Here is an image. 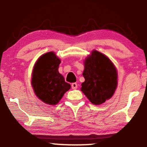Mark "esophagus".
<instances>
[{"instance_id": "obj_1", "label": "esophagus", "mask_w": 147, "mask_h": 147, "mask_svg": "<svg viewBox=\"0 0 147 147\" xmlns=\"http://www.w3.org/2000/svg\"><path fill=\"white\" fill-rule=\"evenodd\" d=\"M72 88L73 90H75V89L77 88V83H72Z\"/></svg>"}]
</instances>
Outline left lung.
Here are the masks:
<instances>
[{
    "label": "left lung",
    "mask_w": 147,
    "mask_h": 147,
    "mask_svg": "<svg viewBox=\"0 0 147 147\" xmlns=\"http://www.w3.org/2000/svg\"><path fill=\"white\" fill-rule=\"evenodd\" d=\"M85 82L81 90L92 104L99 105L111 98L117 86V73L112 61L104 54L93 50L84 61Z\"/></svg>",
    "instance_id": "8db88e82"
}]
</instances>
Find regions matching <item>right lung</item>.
Returning <instances> with one entry per match:
<instances>
[{
    "instance_id": "add662e5",
    "label": "right lung",
    "mask_w": 147,
    "mask_h": 147,
    "mask_svg": "<svg viewBox=\"0 0 147 147\" xmlns=\"http://www.w3.org/2000/svg\"><path fill=\"white\" fill-rule=\"evenodd\" d=\"M61 60L53 52L38 59L34 66L32 86L34 93L45 104L56 105L65 92L71 88L59 72Z\"/></svg>"
}]
</instances>
